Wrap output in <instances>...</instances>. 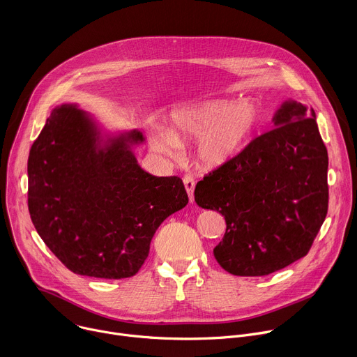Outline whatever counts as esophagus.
Wrapping results in <instances>:
<instances>
[{"label": "esophagus", "mask_w": 357, "mask_h": 357, "mask_svg": "<svg viewBox=\"0 0 357 357\" xmlns=\"http://www.w3.org/2000/svg\"><path fill=\"white\" fill-rule=\"evenodd\" d=\"M183 183H185V188H186V192H188V196H189V202L193 203V200H195V197H193L195 179H193L190 175H185V176H183Z\"/></svg>", "instance_id": "34e87169"}]
</instances>
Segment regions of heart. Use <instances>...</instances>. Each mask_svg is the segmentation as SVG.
Here are the masks:
<instances>
[{"label":"heart","instance_id":"heart-1","mask_svg":"<svg viewBox=\"0 0 357 357\" xmlns=\"http://www.w3.org/2000/svg\"><path fill=\"white\" fill-rule=\"evenodd\" d=\"M257 106L248 100L229 107L225 100H211L172 114L168 134H157L151 142L155 151L172 154L176 145L202 135L196 160L206 169L218 168L234 158L257 124Z\"/></svg>","mask_w":357,"mask_h":357}]
</instances>
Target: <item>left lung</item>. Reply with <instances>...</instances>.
<instances>
[{"label":"left lung","mask_w":357,"mask_h":357,"mask_svg":"<svg viewBox=\"0 0 357 357\" xmlns=\"http://www.w3.org/2000/svg\"><path fill=\"white\" fill-rule=\"evenodd\" d=\"M315 112L285 101L275 128L203 176L195 202L225 216L226 233L215 247L227 273L260 277L308 254L328 213V151Z\"/></svg>","instance_id":"8db88e82"}]
</instances>
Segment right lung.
<instances>
[{
    "mask_svg": "<svg viewBox=\"0 0 357 357\" xmlns=\"http://www.w3.org/2000/svg\"><path fill=\"white\" fill-rule=\"evenodd\" d=\"M91 119L62 105L46 120L28 158L31 220L72 273L120 280L138 273L160 225L188 203L178 176H154L137 162L132 130L101 144Z\"/></svg>",
    "mask_w": 357,
    "mask_h": 357,
    "instance_id": "obj_1",
    "label": "right lung"
}]
</instances>
